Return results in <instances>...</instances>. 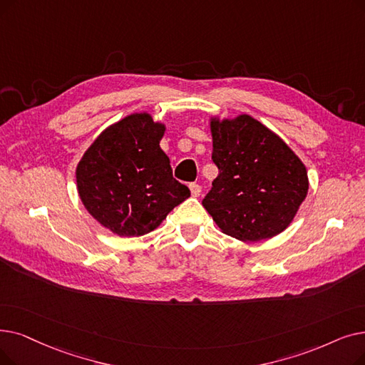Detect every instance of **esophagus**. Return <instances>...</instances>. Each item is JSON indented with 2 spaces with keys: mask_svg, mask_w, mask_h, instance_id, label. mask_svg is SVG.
<instances>
[{
  "mask_svg": "<svg viewBox=\"0 0 365 365\" xmlns=\"http://www.w3.org/2000/svg\"><path fill=\"white\" fill-rule=\"evenodd\" d=\"M189 189H191L192 197H200V194H201V186H200L198 183H191V185H189Z\"/></svg>",
  "mask_w": 365,
  "mask_h": 365,
  "instance_id": "obj_1",
  "label": "esophagus"
}]
</instances>
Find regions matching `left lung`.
Returning <instances> with one entry per match:
<instances>
[{"label":"left lung","instance_id":"left-lung-1","mask_svg":"<svg viewBox=\"0 0 365 365\" xmlns=\"http://www.w3.org/2000/svg\"><path fill=\"white\" fill-rule=\"evenodd\" d=\"M212 160L219 174L202 205L217 227L242 242L287 228L309 189L307 170L284 141L257 119H212Z\"/></svg>","mask_w":365,"mask_h":365}]
</instances>
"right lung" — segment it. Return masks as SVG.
<instances>
[{"instance_id": "add662e5", "label": "right lung", "mask_w": 365, "mask_h": 365, "mask_svg": "<svg viewBox=\"0 0 365 365\" xmlns=\"http://www.w3.org/2000/svg\"><path fill=\"white\" fill-rule=\"evenodd\" d=\"M165 126L135 113L108 126L85 152L76 170L86 210L118 235L153 231L191 191L173 178L160 148Z\"/></svg>"}]
</instances>
